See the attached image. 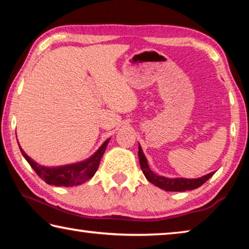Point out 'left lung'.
<instances>
[{
    "label": "left lung",
    "mask_w": 249,
    "mask_h": 249,
    "mask_svg": "<svg viewBox=\"0 0 249 249\" xmlns=\"http://www.w3.org/2000/svg\"><path fill=\"white\" fill-rule=\"evenodd\" d=\"M138 157H140V163L142 174L145 175L146 179L155 184L156 187L165 191H188V190H193V189H196L201 187L202 184L206 182L211 177L214 175V172H211V174L205 175L201 178L197 179H185V178H166V177H161L154 174L153 171L150 170L148 166V162H147V159L145 157L144 153H142L141 145L138 146Z\"/></svg>",
    "instance_id": "left-lung-1"
}]
</instances>
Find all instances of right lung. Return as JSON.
Returning <instances> with one entry per match:
<instances>
[{
  "instance_id": "1",
  "label": "right lung",
  "mask_w": 249,
  "mask_h": 249,
  "mask_svg": "<svg viewBox=\"0 0 249 249\" xmlns=\"http://www.w3.org/2000/svg\"><path fill=\"white\" fill-rule=\"evenodd\" d=\"M108 142L109 138L103 142L102 146L90 158L77 163H72V165H65L60 167L41 166L29 158L26 153L20 148V146L19 149L24 158L27 160V162L39 176V178L43 179L46 183L57 185V187H72V185L86 182L87 180L91 179L94 176Z\"/></svg>"
}]
</instances>
